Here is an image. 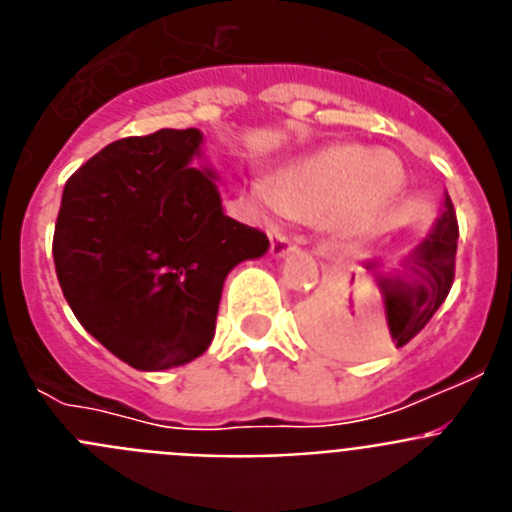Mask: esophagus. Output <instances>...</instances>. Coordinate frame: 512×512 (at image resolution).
Here are the masks:
<instances>
[{
	"label": "esophagus",
	"mask_w": 512,
	"mask_h": 512,
	"mask_svg": "<svg viewBox=\"0 0 512 512\" xmlns=\"http://www.w3.org/2000/svg\"><path fill=\"white\" fill-rule=\"evenodd\" d=\"M295 243H297L295 238H287V235L274 233L271 235V256H274V259H282L289 248H295Z\"/></svg>",
	"instance_id": "obj_1"
}]
</instances>
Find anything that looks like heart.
I'll return each mask as SVG.
<instances>
[{"instance_id":"obj_1","label":"heart","mask_w":512,"mask_h":512,"mask_svg":"<svg viewBox=\"0 0 512 512\" xmlns=\"http://www.w3.org/2000/svg\"><path fill=\"white\" fill-rule=\"evenodd\" d=\"M405 169L392 153L364 143H330L279 169L277 184L253 179L251 197L264 212L318 220L336 238H361L395 210Z\"/></svg>"}]
</instances>
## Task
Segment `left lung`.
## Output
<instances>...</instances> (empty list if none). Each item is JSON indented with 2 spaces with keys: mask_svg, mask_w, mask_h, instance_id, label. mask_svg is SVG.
<instances>
[{
  "mask_svg": "<svg viewBox=\"0 0 512 512\" xmlns=\"http://www.w3.org/2000/svg\"><path fill=\"white\" fill-rule=\"evenodd\" d=\"M456 241H459V223H456L454 205L446 194L443 210L436 217L431 233L425 235L405 259H400V266L384 269L382 261L377 259L364 264V269L372 271L377 279L384 320L397 346H405L410 338L418 336L443 305V300L449 297V289L454 284ZM348 315H354L351 305L338 307V320H348ZM341 343H346L348 348L361 346L351 341V336L348 341L343 338Z\"/></svg>",
  "mask_w": 512,
  "mask_h": 512,
  "instance_id": "1",
  "label": "left lung"
}]
</instances>
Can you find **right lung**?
<instances>
[{
    "label": "right lung",
    "mask_w": 512,
    "mask_h": 512,
    "mask_svg": "<svg viewBox=\"0 0 512 512\" xmlns=\"http://www.w3.org/2000/svg\"><path fill=\"white\" fill-rule=\"evenodd\" d=\"M197 128L122 138L63 187L53 261L76 320L140 372L202 356L225 277L269 238L223 212Z\"/></svg>",
    "instance_id": "right-lung-1"
}]
</instances>
